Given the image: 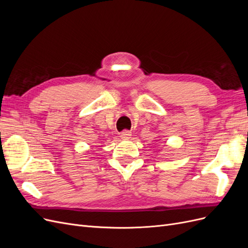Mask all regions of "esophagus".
I'll return each instance as SVG.
<instances>
[{
    "mask_svg": "<svg viewBox=\"0 0 248 248\" xmlns=\"http://www.w3.org/2000/svg\"><path fill=\"white\" fill-rule=\"evenodd\" d=\"M120 137H121L122 139H130L131 132L129 130H123L121 132V134H120Z\"/></svg>",
    "mask_w": 248,
    "mask_h": 248,
    "instance_id": "34e87169",
    "label": "esophagus"
}]
</instances>
